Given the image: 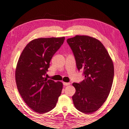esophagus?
Wrapping results in <instances>:
<instances>
[{
  "label": "esophagus",
  "instance_id": "esophagus-1",
  "mask_svg": "<svg viewBox=\"0 0 129 129\" xmlns=\"http://www.w3.org/2000/svg\"><path fill=\"white\" fill-rule=\"evenodd\" d=\"M71 83H65V82H63V85H64V86H67V85H70Z\"/></svg>",
  "mask_w": 129,
  "mask_h": 129
}]
</instances>
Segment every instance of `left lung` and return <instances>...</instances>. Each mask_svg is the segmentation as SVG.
<instances>
[{"mask_svg":"<svg viewBox=\"0 0 129 129\" xmlns=\"http://www.w3.org/2000/svg\"><path fill=\"white\" fill-rule=\"evenodd\" d=\"M75 56L78 70L85 79L73 83L72 100L77 110L92 114L99 109L109 96L114 79V65L101 41L91 37L76 36L67 40Z\"/></svg>","mask_w":129,"mask_h":129,"instance_id":"1","label":"left lung"}]
</instances>
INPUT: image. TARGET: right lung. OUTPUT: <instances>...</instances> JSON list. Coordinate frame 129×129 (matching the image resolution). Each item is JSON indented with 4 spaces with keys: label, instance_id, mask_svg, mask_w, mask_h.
<instances>
[{
    "label": "right lung",
    "instance_id": "obj_1",
    "mask_svg": "<svg viewBox=\"0 0 129 129\" xmlns=\"http://www.w3.org/2000/svg\"><path fill=\"white\" fill-rule=\"evenodd\" d=\"M65 37L40 38L26 46L15 71L18 91L30 109L40 114L53 109L62 89V83L45 77L50 61L60 48Z\"/></svg>",
    "mask_w": 129,
    "mask_h": 129
}]
</instances>
